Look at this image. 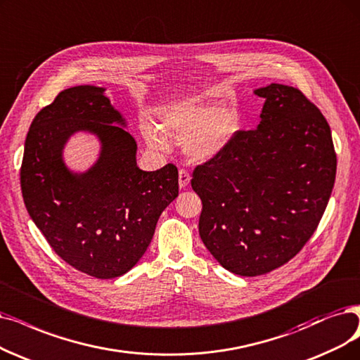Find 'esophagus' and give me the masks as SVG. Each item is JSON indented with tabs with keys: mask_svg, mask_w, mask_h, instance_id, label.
Here are the masks:
<instances>
[{
	"mask_svg": "<svg viewBox=\"0 0 360 360\" xmlns=\"http://www.w3.org/2000/svg\"><path fill=\"white\" fill-rule=\"evenodd\" d=\"M189 183H191V174H189V171L180 169V171H179V184H180V188H186V186H188Z\"/></svg>",
	"mask_w": 360,
	"mask_h": 360,
	"instance_id": "1",
	"label": "esophagus"
}]
</instances>
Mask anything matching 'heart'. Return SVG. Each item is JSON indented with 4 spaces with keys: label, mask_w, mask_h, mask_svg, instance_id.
<instances>
[{
    "label": "heart",
    "mask_w": 360,
    "mask_h": 360,
    "mask_svg": "<svg viewBox=\"0 0 360 360\" xmlns=\"http://www.w3.org/2000/svg\"><path fill=\"white\" fill-rule=\"evenodd\" d=\"M240 125V115L235 108H214L198 102L167 106L158 112V128L164 136L184 143L188 153L205 161L217 155L232 140ZM149 145L162 149L165 141L155 127H143Z\"/></svg>",
    "instance_id": "heart-1"
}]
</instances>
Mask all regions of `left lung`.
I'll return each mask as SVG.
<instances>
[{
  "label": "left lung",
  "mask_w": 360,
  "mask_h": 360,
  "mask_svg": "<svg viewBox=\"0 0 360 360\" xmlns=\"http://www.w3.org/2000/svg\"><path fill=\"white\" fill-rule=\"evenodd\" d=\"M255 130H238L198 165L199 235L226 270L258 276L294 258L318 227L334 188L337 155L322 112L298 89L270 84Z\"/></svg>",
  "instance_id": "obj_1"
}]
</instances>
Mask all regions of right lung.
<instances>
[{
	"label": "right lung",
	"instance_id": "1",
	"mask_svg": "<svg viewBox=\"0 0 360 360\" xmlns=\"http://www.w3.org/2000/svg\"><path fill=\"white\" fill-rule=\"evenodd\" d=\"M122 127L105 89L63 90L34 118L20 168L26 210L49 245L69 266L98 279L136 266L161 212L179 196L177 167L141 171L136 140ZM77 131L93 132L103 143L98 162L79 175L61 160L64 143Z\"/></svg>",
	"mask_w": 360,
	"mask_h": 360
}]
</instances>
